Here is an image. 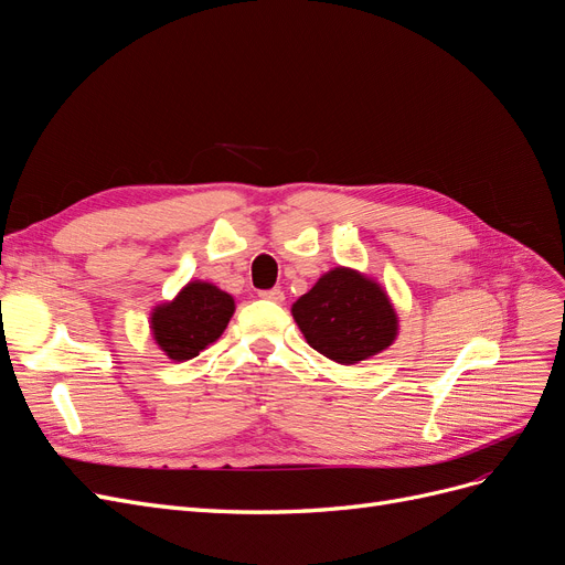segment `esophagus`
Returning <instances> with one entry per match:
<instances>
[{
	"mask_svg": "<svg viewBox=\"0 0 565 565\" xmlns=\"http://www.w3.org/2000/svg\"><path fill=\"white\" fill-rule=\"evenodd\" d=\"M262 299H268V301H276V303H282L285 301V292L282 289H264V292H259Z\"/></svg>",
	"mask_w": 565,
	"mask_h": 565,
	"instance_id": "obj_1",
	"label": "esophagus"
}]
</instances>
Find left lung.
<instances>
[{
	"label": "left lung",
	"mask_w": 565,
	"mask_h": 565,
	"mask_svg": "<svg viewBox=\"0 0 565 565\" xmlns=\"http://www.w3.org/2000/svg\"><path fill=\"white\" fill-rule=\"evenodd\" d=\"M292 318L309 347L339 365H355L386 351L401 320L386 287L349 266H334L292 303Z\"/></svg>",
	"instance_id": "1"
}]
</instances>
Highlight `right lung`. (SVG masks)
<instances>
[{
	"label": "right lung",
	"instance_id": "add662e5",
	"mask_svg": "<svg viewBox=\"0 0 565 565\" xmlns=\"http://www.w3.org/2000/svg\"><path fill=\"white\" fill-rule=\"evenodd\" d=\"M235 299L207 280L185 282L174 299L152 306L150 334L174 363L191 361L224 334Z\"/></svg>",
	"mask_w": 565,
	"mask_h": 565
}]
</instances>
